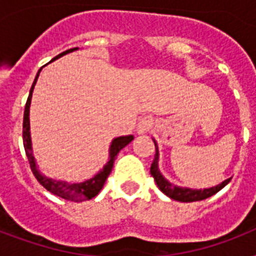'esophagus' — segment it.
<instances>
[{
	"instance_id": "34e87169",
	"label": "esophagus",
	"mask_w": 256,
	"mask_h": 256,
	"mask_svg": "<svg viewBox=\"0 0 256 256\" xmlns=\"http://www.w3.org/2000/svg\"><path fill=\"white\" fill-rule=\"evenodd\" d=\"M152 128V118L150 116H144L138 120V124H136V132H138V134H146V132H150V128Z\"/></svg>"
}]
</instances>
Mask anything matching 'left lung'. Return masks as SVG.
<instances>
[{"mask_svg":"<svg viewBox=\"0 0 256 256\" xmlns=\"http://www.w3.org/2000/svg\"><path fill=\"white\" fill-rule=\"evenodd\" d=\"M154 144H156V158L152 160V168H150V174L152 175V178L156 180V186L160 187V190L164 194L168 195V198L178 200V202H196V200H203V199L208 198L211 195L216 194L219 190H222L223 187L226 186L227 183L231 180V178H228L224 182L220 183V184H218V186L210 187V188H203V190H192V188H187V187L175 186V184L168 182V179L160 174V168H158V156H160V152H158V146H156V140H154Z\"/></svg>","mask_w":256,"mask_h":256,"instance_id":"left-lung-1","label":"left lung"}]
</instances>
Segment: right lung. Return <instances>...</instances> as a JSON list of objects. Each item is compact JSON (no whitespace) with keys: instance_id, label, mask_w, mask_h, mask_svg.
<instances>
[{"instance_id":"obj_1","label":"right lung","mask_w":256,"mask_h":256,"mask_svg":"<svg viewBox=\"0 0 256 256\" xmlns=\"http://www.w3.org/2000/svg\"><path fill=\"white\" fill-rule=\"evenodd\" d=\"M78 48H74V49H69L61 53L60 56H57L56 58H53L52 61L57 60V58L65 56V54L70 53V52H74L77 50ZM40 72L41 69L38 70L37 77L34 80L33 86L30 88L29 96H28V100H26L25 104V112H24V126H22V138H24V148H25V152L28 160H29L30 168L33 171L34 176L37 178V180L41 183L42 186L45 187L46 190L50 191L52 194L57 195V196H61V198L66 199V200H72V202H84V200H88V199L94 198L104 187L106 179H108V174L112 172V164H114V160H116V154L124 148L128 146L134 136H118V138H114L110 144V150H108V162L104 166V168L98 172L96 175H94L92 178L88 179L85 182L80 183H68L65 180H57V179L48 178L46 175L41 174L40 170L37 168V164H36V160L33 156V150H32V138H30V122H29V108H30V102H32V94H33L34 85L38 80V76H40Z\"/></svg>"}]
</instances>
